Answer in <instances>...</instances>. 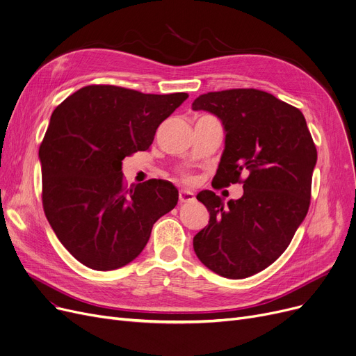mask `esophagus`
Wrapping results in <instances>:
<instances>
[{"label": "esophagus", "mask_w": 356, "mask_h": 356, "mask_svg": "<svg viewBox=\"0 0 356 356\" xmlns=\"http://www.w3.org/2000/svg\"><path fill=\"white\" fill-rule=\"evenodd\" d=\"M179 200H180V203H192V202H195V195L189 191H180Z\"/></svg>", "instance_id": "34e87169"}]
</instances>
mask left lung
<instances>
[{
  "instance_id": "8db88e82",
  "label": "left lung",
  "mask_w": 356,
  "mask_h": 356,
  "mask_svg": "<svg viewBox=\"0 0 356 356\" xmlns=\"http://www.w3.org/2000/svg\"><path fill=\"white\" fill-rule=\"evenodd\" d=\"M192 109L211 112L225 129L213 181L244 184L227 204L212 191L196 196L211 218L193 238L195 252L222 277L254 275L286 251L310 207L317 152L305 115L258 89L203 93Z\"/></svg>"
}]
</instances>
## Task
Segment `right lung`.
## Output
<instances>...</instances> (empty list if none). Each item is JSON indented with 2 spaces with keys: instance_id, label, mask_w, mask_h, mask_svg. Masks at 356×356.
<instances>
[{
  "instance_id": "obj_1",
  "label": "right lung",
  "mask_w": 356,
  "mask_h": 356,
  "mask_svg": "<svg viewBox=\"0 0 356 356\" xmlns=\"http://www.w3.org/2000/svg\"><path fill=\"white\" fill-rule=\"evenodd\" d=\"M188 93L154 95L89 85L53 111L40 144L43 209L56 236L83 266L109 271L147 245L179 192L152 179L127 188L122 160L152 145L156 129Z\"/></svg>"
}]
</instances>
